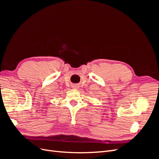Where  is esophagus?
Masks as SVG:
<instances>
[{
  "instance_id": "34e87169",
  "label": "esophagus",
  "mask_w": 159,
  "mask_h": 159,
  "mask_svg": "<svg viewBox=\"0 0 159 159\" xmlns=\"http://www.w3.org/2000/svg\"><path fill=\"white\" fill-rule=\"evenodd\" d=\"M74 88H75V89H77V88H78V85H75L74 86Z\"/></svg>"
}]
</instances>
